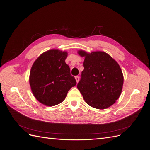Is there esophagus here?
Instances as JSON below:
<instances>
[{
  "label": "esophagus",
  "instance_id": "34e87169",
  "mask_svg": "<svg viewBox=\"0 0 150 150\" xmlns=\"http://www.w3.org/2000/svg\"><path fill=\"white\" fill-rule=\"evenodd\" d=\"M75 78L76 83H78V81H79V79H80V77H79V76H76L75 77Z\"/></svg>",
  "mask_w": 150,
  "mask_h": 150
}]
</instances>
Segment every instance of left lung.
I'll use <instances>...</instances> for the list:
<instances>
[{
  "instance_id": "left-lung-1",
  "label": "left lung",
  "mask_w": 150,
  "mask_h": 150,
  "mask_svg": "<svg viewBox=\"0 0 150 150\" xmlns=\"http://www.w3.org/2000/svg\"><path fill=\"white\" fill-rule=\"evenodd\" d=\"M84 57V70L77 88L86 103L92 108L104 109L115 103L123 88V75L119 64L108 53L78 50Z\"/></svg>"
}]
</instances>
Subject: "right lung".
<instances>
[{
  "label": "right lung",
  "instance_id": "add662e5",
  "mask_svg": "<svg viewBox=\"0 0 150 150\" xmlns=\"http://www.w3.org/2000/svg\"><path fill=\"white\" fill-rule=\"evenodd\" d=\"M67 52L51 49L42 53L31 68L29 82L36 99L53 106L64 100L68 91L76 84L65 60Z\"/></svg>",
  "mask_w": 150,
  "mask_h": 150
}]
</instances>
